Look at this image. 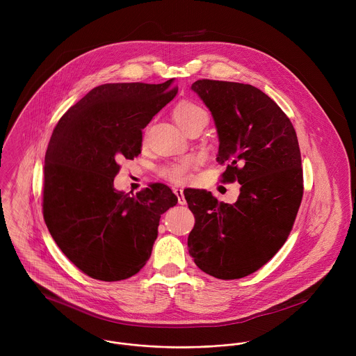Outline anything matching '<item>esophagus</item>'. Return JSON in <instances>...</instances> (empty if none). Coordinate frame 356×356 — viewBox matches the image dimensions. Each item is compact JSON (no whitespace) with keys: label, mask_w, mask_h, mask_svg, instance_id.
Masks as SVG:
<instances>
[{"label":"esophagus","mask_w":356,"mask_h":356,"mask_svg":"<svg viewBox=\"0 0 356 356\" xmlns=\"http://www.w3.org/2000/svg\"><path fill=\"white\" fill-rule=\"evenodd\" d=\"M174 193L177 195V197H178V204H181V205H185L186 204V200H185V196H184V191L182 189H174Z\"/></svg>","instance_id":"34e87169"}]
</instances>
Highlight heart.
I'll return each mask as SVG.
<instances>
[{"label": "heart", "instance_id": "heart-1", "mask_svg": "<svg viewBox=\"0 0 356 356\" xmlns=\"http://www.w3.org/2000/svg\"><path fill=\"white\" fill-rule=\"evenodd\" d=\"M172 118H174L175 123L184 131H186L191 126L207 119V113L200 105H197L195 102H182L174 108ZM192 164H193L192 160L184 159V160H179V161L171 164V165L164 167L161 174L171 182L182 184L189 178V170H191Z\"/></svg>", "mask_w": 356, "mask_h": 356}]
</instances>
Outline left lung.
Instances as JSON below:
<instances>
[{"instance_id": "1", "label": "left lung", "mask_w": 356, "mask_h": 356, "mask_svg": "<svg viewBox=\"0 0 356 356\" xmlns=\"http://www.w3.org/2000/svg\"><path fill=\"white\" fill-rule=\"evenodd\" d=\"M191 89L213 118L223 182L241 188L233 204L205 189L184 191L196 219L189 254L215 278H243L277 254L292 230L303 197L298 136L282 109L252 85L202 79Z\"/></svg>"}]
</instances>
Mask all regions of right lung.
<instances>
[{
	"label": "right lung",
	"instance_id": "obj_1",
	"mask_svg": "<svg viewBox=\"0 0 356 356\" xmlns=\"http://www.w3.org/2000/svg\"><path fill=\"white\" fill-rule=\"evenodd\" d=\"M164 83H105L72 105L45 154L44 219L53 240L95 280L137 274L152 254L161 213L178 203L164 184L130 196L113 188L122 159L141 153L143 129L178 89Z\"/></svg>",
	"mask_w": 356,
	"mask_h": 356
}]
</instances>
